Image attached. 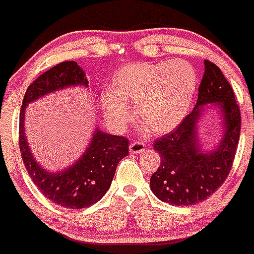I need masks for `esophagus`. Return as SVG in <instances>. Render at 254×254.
<instances>
[{
	"instance_id": "obj_1",
	"label": "esophagus",
	"mask_w": 254,
	"mask_h": 254,
	"mask_svg": "<svg viewBox=\"0 0 254 254\" xmlns=\"http://www.w3.org/2000/svg\"><path fill=\"white\" fill-rule=\"evenodd\" d=\"M146 150V146L143 142H139V141H134L129 145V152L133 153V155H138V153L143 152Z\"/></svg>"
}]
</instances>
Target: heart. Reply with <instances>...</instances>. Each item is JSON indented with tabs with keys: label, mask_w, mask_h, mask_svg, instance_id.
I'll use <instances>...</instances> for the list:
<instances>
[{
	"label": "heart",
	"mask_w": 254,
	"mask_h": 254,
	"mask_svg": "<svg viewBox=\"0 0 254 254\" xmlns=\"http://www.w3.org/2000/svg\"><path fill=\"white\" fill-rule=\"evenodd\" d=\"M196 87V71L183 60L128 65L115 76L113 89L103 92L102 107L109 123L122 128L132 118L127 103L136 104L137 116L151 131L166 133L189 113Z\"/></svg>",
	"instance_id": "heart-1"
}]
</instances>
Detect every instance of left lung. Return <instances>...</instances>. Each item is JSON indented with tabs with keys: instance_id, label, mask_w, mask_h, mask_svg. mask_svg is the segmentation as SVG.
<instances>
[{
	"instance_id": "left-lung-1",
	"label": "left lung",
	"mask_w": 254,
	"mask_h": 254,
	"mask_svg": "<svg viewBox=\"0 0 254 254\" xmlns=\"http://www.w3.org/2000/svg\"><path fill=\"white\" fill-rule=\"evenodd\" d=\"M204 75L197 102L190 115L174 129L153 142L161 164L151 176L155 196L171 205H194L219 189L233 165L241 133V111L222 70L204 60ZM214 108L222 123L220 142L206 150L198 137L205 111Z\"/></svg>"
}]
</instances>
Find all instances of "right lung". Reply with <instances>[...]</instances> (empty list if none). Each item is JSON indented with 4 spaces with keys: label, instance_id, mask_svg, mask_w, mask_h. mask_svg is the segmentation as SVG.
Returning a JSON list of instances; mask_svg holds the SVG:
<instances>
[{
    "label": "right lung",
    "instance_id": "add662e5",
    "mask_svg": "<svg viewBox=\"0 0 254 254\" xmlns=\"http://www.w3.org/2000/svg\"><path fill=\"white\" fill-rule=\"evenodd\" d=\"M88 83L84 70L75 62L60 63L29 85L20 111V152L27 173L49 200L68 209L87 208L104 196L118 162L128 155V141L106 133L95 126L83 155L68 167L51 171L39 164L30 150L25 134V116L32 102L66 88H88Z\"/></svg>",
    "mask_w": 254,
    "mask_h": 254
}]
</instances>
